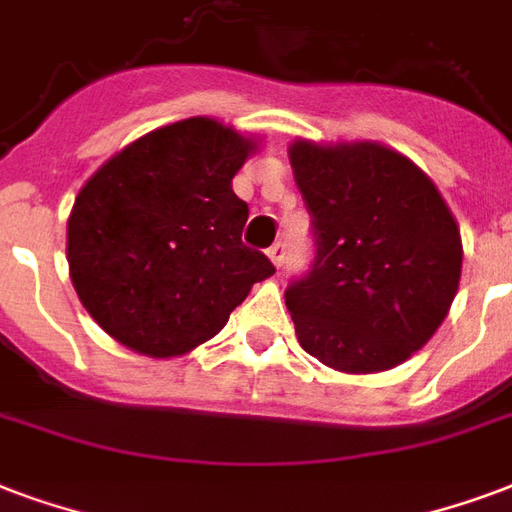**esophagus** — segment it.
I'll list each match as a JSON object with an SVG mask.
<instances>
[{
    "instance_id": "obj_1",
    "label": "esophagus",
    "mask_w": 512,
    "mask_h": 512,
    "mask_svg": "<svg viewBox=\"0 0 512 512\" xmlns=\"http://www.w3.org/2000/svg\"><path fill=\"white\" fill-rule=\"evenodd\" d=\"M267 256H270L275 267H283V261H286V245H283V242H275L270 251H267Z\"/></svg>"
}]
</instances>
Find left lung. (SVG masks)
Segmentation results:
<instances>
[{
	"instance_id": "obj_1",
	"label": "left lung",
	"mask_w": 512,
	"mask_h": 512,
	"mask_svg": "<svg viewBox=\"0 0 512 512\" xmlns=\"http://www.w3.org/2000/svg\"><path fill=\"white\" fill-rule=\"evenodd\" d=\"M288 156L315 240L310 270L286 288L299 345L332 370H391L451 310L459 226L432 180L391 148L297 140Z\"/></svg>"
}]
</instances>
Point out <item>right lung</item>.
Listing matches in <instances>:
<instances>
[{
  "instance_id": "obj_1",
  "label": "right lung",
  "mask_w": 512,
  "mask_h": 512,
  "mask_svg": "<svg viewBox=\"0 0 512 512\" xmlns=\"http://www.w3.org/2000/svg\"><path fill=\"white\" fill-rule=\"evenodd\" d=\"M253 142L210 118L145 134L80 188L67 261L96 324L137 353L180 356L224 329L275 267L242 242L232 191Z\"/></svg>"
}]
</instances>
